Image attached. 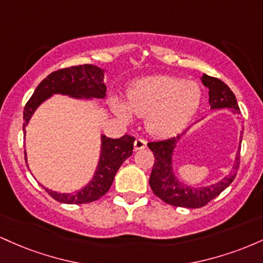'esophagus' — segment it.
Returning <instances> with one entry per match:
<instances>
[{
  "instance_id": "esophagus-1",
  "label": "esophagus",
  "mask_w": 263,
  "mask_h": 263,
  "mask_svg": "<svg viewBox=\"0 0 263 263\" xmlns=\"http://www.w3.org/2000/svg\"><path fill=\"white\" fill-rule=\"evenodd\" d=\"M146 141L143 140V138H137V140L135 141V144H134V147H135V149L136 151H140V149H143L144 147H146Z\"/></svg>"
}]
</instances>
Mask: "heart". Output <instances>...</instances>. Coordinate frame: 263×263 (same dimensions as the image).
<instances>
[{
    "instance_id": "heart-1",
    "label": "heart",
    "mask_w": 263,
    "mask_h": 263,
    "mask_svg": "<svg viewBox=\"0 0 263 263\" xmlns=\"http://www.w3.org/2000/svg\"><path fill=\"white\" fill-rule=\"evenodd\" d=\"M201 102L197 81L170 75H155L135 81L126 96V105L112 100L114 112L125 121L131 112L144 116L147 131L156 137H170L185 128Z\"/></svg>"
}]
</instances>
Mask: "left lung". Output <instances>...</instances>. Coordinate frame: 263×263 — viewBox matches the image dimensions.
I'll return each mask as SVG.
<instances>
[{"label":"left lung","instance_id":"left-lung-1","mask_svg":"<svg viewBox=\"0 0 263 263\" xmlns=\"http://www.w3.org/2000/svg\"><path fill=\"white\" fill-rule=\"evenodd\" d=\"M200 79L204 86L209 89V105L211 110L230 108L234 114L240 115L236 98L225 83L206 74H203ZM197 122L193 123L186 131L176 137L153 141L147 144L155 155V164H153L152 173L149 177L151 188L157 197L162 199L164 203L173 205V206L197 209V208L206 205L230 185L236 177L238 164H240V147H238L230 172L219 182L210 184V185L197 186L189 185L180 180L173 170L174 151H176L178 143L185 137L189 129ZM241 141H242V136H240V143Z\"/></svg>","mask_w":263,"mask_h":263}]
</instances>
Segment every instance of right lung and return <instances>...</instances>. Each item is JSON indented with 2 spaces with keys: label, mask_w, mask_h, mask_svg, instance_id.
<instances>
[{
  "label": "right lung",
  "mask_w": 263,
  "mask_h": 263,
  "mask_svg": "<svg viewBox=\"0 0 263 263\" xmlns=\"http://www.w3.org/2000/svg\"><path fill=\"white\" fill-rule=\"evenodd\" d=\"M104 69L96 65L85 64L71 66L53 71L41 81L32 98L26 104L23 111V132L26 136V126L29 123L35 110L50 99L54 93H62L78 100L105 99L106 85L104 84ZM101 146L99 162L95 173L85 186L73 193H58L43 186L45 192L59 203L85 204L98 200L110 189L114 178L122 163L132 156L135 137L125 135L121 138H108L101 135ZM26 161L27 153L25 151ZM28 167V165H27Z\"/></svg>",
  "instance_id": "right-lung-1"
}]
</instances>
